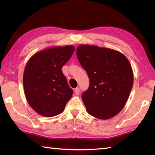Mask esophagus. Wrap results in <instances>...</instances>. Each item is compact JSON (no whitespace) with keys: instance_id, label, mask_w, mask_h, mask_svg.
<instances>
[{"instance_id":"1","label":"esophagus","mask_w":155,"mask_h":155,"mask_svg":"<svg viewBox=\"0 0 155 155\" xmlns=\"http://www.w3.org/2000/svg\"><path fill=\"white\" fill-rule=\"evenodd\" d=\"M74 93H75V94H79V93H80V88H76L75 89H74Z\"/></svg>"}]
</instances>
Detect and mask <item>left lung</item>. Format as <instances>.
<instances>
[{
  "label": "left lung",
  "instance_id": "left-lung-1",
  "mask_svg": "<svg viewBox=\"0 0 155 155\" xmlns=\"http://www.w3.org/2000/svg\"><path fill=\"white\" fill-rule=\"evenodd\" d=\"M77 56L90 81L82 94L87 112L99 119L113 118L123 109L132 89L129 61L117 51L88 45L78 46Z\"/></svg>",
  "mask_w": 155,
  "mask_h": 155
}]
</instances>
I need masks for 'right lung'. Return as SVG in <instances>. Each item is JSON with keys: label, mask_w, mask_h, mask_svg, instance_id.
Listing matches in <instances>:
<instances>
[{"label": "right lung", "mask_w": 155, "mask_h": 155, "mask_svg": "<svg viewBox=\"0 0 155 155\" xmlns=\"http://www.w3.org/2000/svg\"><path fill=\"white\" fill-rule=\"evenodd\" d=\"M72 45L39 51L26 64L23 85L29 105L39 114L52 117L62 113L73 91L61 68L72 57Z\"/></svg>", "instance_id": "right-lung-1"}]
</instances>
